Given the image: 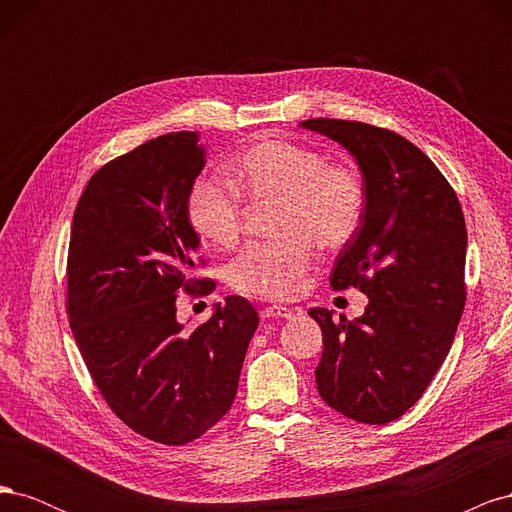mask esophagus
I'll return each mask as SVG.
<instances>
[{"label":"esophagus","instance_id":"1","mask_svg":"<svg viewBox=\"0 0 512 512\" xmlns=\"http://www.w3.org/2000/svg\"><path fill=\"white\" fill-rule=\"evenodd\" d=\"M294 314H297V309H290L284 305H269L260 312L262 318H292Z\"/></svg>","mask_w":512,"mask_h":512}]
</instances>
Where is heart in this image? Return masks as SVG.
<instances>
[{
  "label": "heart",
  "instance_id": "heart-1",
  "mask_svg": "<svg viewBox=\"0 0 512 512\" xmlns=\"http://www.w3.org/2000/svg\"><path fill=\"white\" fill-rule=\"evenodd\" d=\"M230 185L198 179L188 192L185 213L198 237L232 247L241 235L243 198L252 203L280 200L275 241L247 245L230 262L228 284L254 297L288 299L303 288L316 265V244L324 250L346 245L361 226L365 190L359 175L329 164L324 153L282 138H265L228 164Z\"/></svg>",
  "mask_w": 512,
  "mask_h": 512
}]
</instances>
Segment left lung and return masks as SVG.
I'll return each instance as SVG.
<instances>
[{
    "label": "left lung",
    "instance_id": "1",
    "mask_svg": "<svg viewBox=\"0 0 512 512\" xmlns=\"http://www.w3.org/2000/svg\"><path fill=\"white\" fill-rule=\"evenodd\" d=\"M301 126L350 151L365 190L361 226L337 256L331 286L359 288L369 303L354 320L309 309L322 329L318 393L354 421L391 423L451 350L466 305V220L436 164L404 136L344 119Z\"/></svg>",
    "mask_w": 512,
    "mask_h": 512
}]
</instances>
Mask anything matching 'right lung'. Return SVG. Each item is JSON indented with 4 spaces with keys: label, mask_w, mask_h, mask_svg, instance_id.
Segmentation results:
<instances>
[{
    "label": "right lung",
    "mask_w": 512,
    "mask_h": 512,
    "mask_svg": "<svg viewBox=\"0 0 512 512\" xmlns=\"http://www.w3.org/2000/svg\"><path fill=\"white\" fill-rule=\"evenodd\" d=\"M205 147L168 132L104 164L76 205L68 250V316L83 361L111 410L141 436L179 446L230 410L258 314L226 297L188 331L177 292L192 280L198 235L185 203Z\"/></svg>",
    "instance_id": "add662e5"
}]
</instances>
